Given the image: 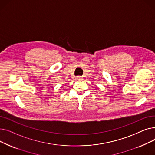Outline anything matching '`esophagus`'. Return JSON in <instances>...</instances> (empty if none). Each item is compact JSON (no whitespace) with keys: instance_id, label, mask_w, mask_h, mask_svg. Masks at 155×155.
<instances>
[{"instance_id":"1","label":"esophagus","mask_w":155,"mask_h":155,"mask_svg":"<svg viewBox=\"0 0 155 155\" xmlns=\"http://www.w3.org/2000/svg\"><path fill=\"white\" fill-rule=\"evenodd\" d=\"M77 79L78 80H83V78H82V77H81V76H78V77H77Z\"/></svg>"}]
</instances>
